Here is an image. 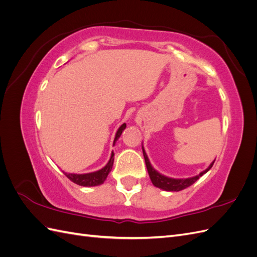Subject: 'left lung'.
Instances as JSON below:
<instances>
[{
  "instance_id": "8db88e82",
  "label": "left lung",
  "mask_w": 257,
  "mask_h": 257,
  "mask_svg": "<svg viewBox=\"0 0 257 257\" xmlns=\"http://www.w3.org/2000/svg\"><path fill=\"white\" fill-rule=\"evenodd\" d=\"M143 153H144L148 174H149V177L151 179V182L153 183L154 186H157V188H159L161 190H164V191H168V192H179V191H182L186 188H189V186H191L193 183H195L201 176L209 172L210 168L212 167L213 163L215 161L214 160L211 164L208 166V168L203 170V172L199 173V175H197V176H194L191 178L176 179V178H170V177L162 175L158 172V170H155L153 168V166L151 165V163L149 161V158H148V155L144 149V146H143Z\"/></svg>"
}]
</instances>
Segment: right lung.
<instances>
[{"mask_svg":"<svg viewBox=\"0 0 257 257\" xmlns=\"http://www.w3.org/2000/svg\"><path fill=\"white\" fill-rule=\"evenodd\" d=\"M125 127H126V124L123 123L122 125L118 128V131H116L113 145L120 138L122 132L125 130ZM113 157H114V153L111 152L110 160L108 161L107 164L102 169L97 170V172L88 173V174H69V173H64V172L63 173L69 179V180L73 181L76 184L81 185V186H96L99 184H103L106 180L108 174L111 172V168L113 165Z\"/></svg>","mask_w":257,"mask_h":257,"instance_id":"add662e5","label":"right lung"}]
</instances>
